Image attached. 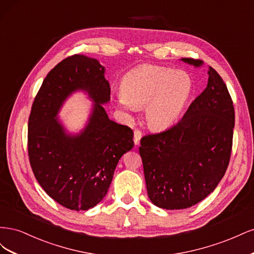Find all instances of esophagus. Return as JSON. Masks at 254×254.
I'll return each instance as SVG.
<instances>
[{
	"label": "esophagus",
	"instance_id": "34e87169",
	"mask_svg": "<svg viewBox=\"0 0 254 254\" xmlns=\"http://www.w3.org/2000/svg\"><path fill=\"white\" fill-rule=\"evenodd\" d=\"M142 137V131L139 129H135L133 131V141L135 145H139L140 144V140Z\"/></svg>",
	"mask_w": 254,
	"mask_h": 254
}]
</instances>
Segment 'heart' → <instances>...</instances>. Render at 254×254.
<instances>
[{"mask_svg": "<svg viewBox=\"0 0 254 254\" xmlns=\"http://www.w3.org/2000/svg\"><path fill=\"white\" fill-rule=\"evenodd\" d=\"M118 103L123 109L144 108L146 124L165 130L178 121L191 93L189 75L172 68L144 64L129 71L121 82Z\"/></svg>", "mask_w": 254, "mask_h": 254, "instance_id": "b5f03b06", "label": "heart"}]
</instances>
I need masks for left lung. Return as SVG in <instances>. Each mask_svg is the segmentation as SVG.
<instances>
[{
  "label": "left lung",
  "instance_id": "1",
  "mask_svg": "<svg viewBox=\"0 0 254 254\" xmlns=\"http://www.w3.org/2000/svg\"><path fill=\"white\" fill-rule=\"evenodd\" d=\"M200 66L202 61L182 58ZM207 86L181 121L162 132L141 139L147 194L162 209L180 210L211 194L224 177L231 157L234 107L226 83L212 66Z\"/></svg>",
  "mask_w": 254,
  "mask_h": 254
}]
</instances>
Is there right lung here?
<instances>
[{
    "label": "right lung",
    "instance_id": "right-lung-1",
    "mask_svg": "<svg viewBox=\"0 0 254 254\" xmlns=\"http://www.w3.org/2000/svg\"><path fill=\"white\" fill-rule=\"evenodd\" d=\"M105 67L94 58L73 55L44 78L28 119L29 163L41 188L66 209L87 211L103 200L122 156L133 147L131 128L109 120ZM86 90L95 102L87 126L68 135L56 118L73 91Z\"/></svg>",
    "mask_w": 254,
    "mask_h": 254
}]
</instances>
